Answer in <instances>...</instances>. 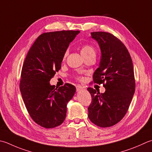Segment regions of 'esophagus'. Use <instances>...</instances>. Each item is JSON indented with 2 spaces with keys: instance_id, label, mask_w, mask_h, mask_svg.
Listing matches in <instances>:
<instances>
[{
  "instance_id": "34e87169",
  "label": "esophagus",
  "mask_w": 152,
  "mask_h": 152,
  "mask_svg": "<svg viewBox=\"0 0 152 152\" xmlns=\"http://www.w3.org/2000/svg\"><path fill=\"white\" fill-rule=\"evenodd\" d=\"M83 90V88L81 86H76V91H80Z\"/></svg>"
}]
</instances>
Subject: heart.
Here are the masks:
<instances>
[{"mask_svg":"<svg viewBox=\"0 0 152 152\" xmlns=\"http://www.w3.org/2000/svg\"><path fill=\"white\" fill-rule=\"evenodd\" d=\"M80 52H81L82 55L84 56V57H86V56H90V55H96V49H95L94 47L91 45L89 44H86L83 45L81 48V50H80ZM68 54V50H66V52L64 53V59L66 58Z\"/></svg>","mask_w":152,"mask_h":152,"instance_id":"heart-1","label":"heart"}]
</instances>
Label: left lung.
Masks as SVG:
<instances>
[{
  "label": "left lung",
  "mask_w": 152,
  "mask_h": 152,
  "mask_svg": "<svg viewBox=\"0 0 152 152\" xmlns=\"http://www.w3.org/2000/svg\"><path fill=\"white\" fill-rule=\"evenodd\" d=\"M99 44L102 57L99 68L93 75L94 82L103 84L105 91L100 94L91 88L88 117L96 125L110 127L126 115L135 91V79L132 58L125 45L107 32L91 33Z\"/></svg>",
  "instance_id": "1"
}]
</instances>
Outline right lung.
I'll use <instances>...</instances> for the list:
<instances>
[{
    "instance_id": "1",
    "label": "right lung",
    "mask_w": 152,
    "mask_h": 152,
    "mask_svg": "<svg viewBox=\"0 0 152 152\" xmlns=\"http://www.w3.org/2000/svg\"><path fill=\"white\" fill-rule=\"evenodd\" d=\"M79 33H44L33 44L23 62L20 83L23 101L32 119L46 129L63 123L67 103L76 92L70 84L55 88L49 82L61 69L64 53Z\"/></svg>"
}]
</instances>
